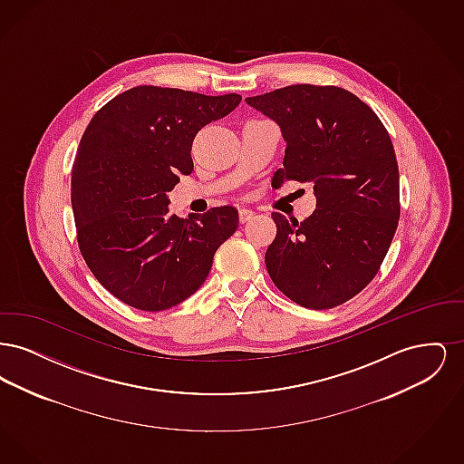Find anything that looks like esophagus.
Returning <instances> with one entry per match:
<instances>
[{"label": "esophagus", "mask_w": 464, "mask_h": 464, "mask_svg": "<svg viewBox=\"0 0 464 464\" xmlns=\"http://www.w3.org/2000/svg\"><path fill=\"white\" fill-rule=\"evenodd\" d=\"M254 218V212L250 210V208H240L238 210V219H240V222H246L250 221Z\"/></svg>", "instance_id": "1"}]
</instances>
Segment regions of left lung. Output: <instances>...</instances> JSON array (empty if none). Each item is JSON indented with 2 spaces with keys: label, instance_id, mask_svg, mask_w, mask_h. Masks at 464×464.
<instances>
[{
  "label": "left lung",
  "instance_id": "obj_1",
  "mask_svg": "<svg viewBox=\"0 0 464 464\" xmlns=\"http://www.w3.org/2000/svg\"><path fill=\"white\" fill-rule=\"evenodd\" d=\"M245 102L273 120L287 144L273 188L311 182L316 208L303 222L273 214L266 250L273 284L309 309L339 306L367 287L400 218L398 165L381 120L348 90L290 85Z\"/></svg>",
  "mask_w": 464,
  "mask_h": 464
}]
</instances>
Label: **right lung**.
<instances>
[{"instance_id":"right-lung-1","label":"right lung","mask_w":464,"mask_h":464,"mask_svg":"<svg viewBox=\"0 0 464 464\" xmlns=\"http://www.w3.org/2000/svg\"><path fill=\"white\" fill-rule=\"evenodd\" d=\"M240 101L237 93L135 87L92 118L71 176L78 245L93 276L125 304L161 311L186 301L237 231V208L179 219L169 193L193 172L195 135Z\"/></svg>"}]
</instances>
